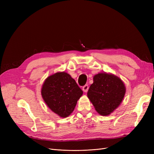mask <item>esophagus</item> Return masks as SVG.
<instances>
[{
	"label": "esophagus",
	"mask_w": 154,
	"mask_h": 154,
	"mask_svg": "<svg viewBox=\"0 0 154 154\" xmlns=\"http://www.w3.org/2000/svg\"><path fill=\"white\" fill-rule=\"evenodd\" d=\"M82 90H83V91L84 92H87L88 91V85H85L83 86V88H82Z\"/></svg>",
	"instance_id": "obj_1"
}]
</instances>
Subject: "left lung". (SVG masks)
<instances>
[{"instance_id":"left-lung-1","label":"left lung","mask_w":154,"mask_h":154,"mask_svg":"<svg viewBox=\"0 0 154 154\" xmlns=\"http://www.w3.org/2000/svg\"><path fill=\"white\" fill-rule=\"evenodd\" d=\"M125 92V85L119 77L111 73L101 72L93 77L87 97L97 112L106 116L122 103Z\"/></svg>"}]
</instances>
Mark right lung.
Here are the masks:
<instances>
[{
  "mask_svg": "<svg viewBox=\"0 0 154 154\" xmlns=\"http://www.w3.org/2000/svg\"><path fill=\"white\" fill-rule=\"evenodd\" d=\"M41 94L54 113L61 118H67L73 112L83 91L70 74L58 72L45 79Z\"/></svg>",
  "mask_w": 154,
  "mask_h": 154,
  "instance_id": "add662e5",
  "label": "right lung"
}]
</instances>
